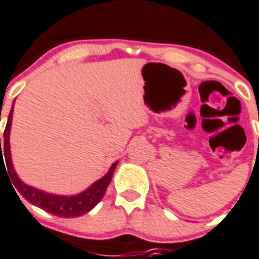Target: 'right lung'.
Masks as SVG:
<instances>
[{"instance_id": "obj_1", "label": "right lung", "mask_w": 259, "mask_h": 259, "mask_svg": "<svg viewBox=\"0 0 259 259\" xmlns=\"http://www.w3.org/2000/svg\"><path fill=\"white\" fill-rule=\"evenodd\" d=\"M12 125V110L8 116L7 127L4 132V148H1V137H0V167L4 163V157L7 161V169L9 177L12 181V187L15 186L17 189L20 194L24 197L25 200L29 201L31 204L36 205L40 209H45L46 212L55 214L59 217H77L81 216L84 213L90 212L91 209L96 206L100 202V200L103 198L104 193L107 190L108 185L111 182L112 174L115 169L116 163L111 165V168L107 172V175H104L102 179H99L98 182H95L90 189H87L81 194L73 195V197H62V195H53L43 193L40 190H36L33 187H29L27 185L20 181L17 175H16L13 165H12L11 160V151H9V132H11ZM5 169V171H7ZM13 189V190H15ZM16 191V190H15ZM17 194V193H16ZM19 197V195H17ZM20 198V197H19ZM21 201V200H20Z\"/></svg>"}]
</instances>
